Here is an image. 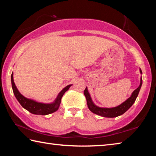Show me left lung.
Segmentation results:
<instances>
[{
  "instance_id": "8db88e82",
  "label": "left lung",
  "mask_w": 156,
  "mask_h": 156,
  "mask_svg": "<svg viewBox=\"0 0 156 156\" xmlns=\"http://www.w3.org/2000/svg\"><path fill=\"white\" fill-rule=\"evenodd\" d=\"M140 72L142 74V70L140 69ZM142 84V77L140 78V84L138 88L136 90H134L132 93L131 96L129 98L122 102V104L118 105V106L112 108H103V107H99L95 105L93 101H92L91 98L89 94L87 87L84 89V94L86 97L87 100V104L88 108L91 112H93L95 114H97L102 117L106 118H115L117 116H119L122 115L124 113H125L129 108H130L133 104L135 102L136 98L138 97V95L139 94V91L140 90L141 86Z\"/></svg>"
}]
</instances>
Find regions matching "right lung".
Instances as JSON below:
<instances>
[{
  "label": "right lung",
  "instance_id": "add662e5",
  "mask_svg": "<svg viewBox=\"0 0 156 156\" xmlns=\"http://www.w3.org/2000/svg\"><path fill=\"white\" fill-rule=\"evenodd\" d=\"M11 80H12V86L14 94L16 97V98L19 102V103L21 105L24 109H27L28 112L36 115H48L50 113H52L58 109L60 107V102H61V98L63 95L67 91L72 84H69L67 87L62 89L58 95L57 98L54 102L51 103H42V102H36L35 100L29 99L23 96L21 94L19 91L16 88V86L15 85L14 82V78H13V73L11 76Z\"/></svg>",
  "mask_w": 156,
  "mask_h": 156
}]
</instances>
